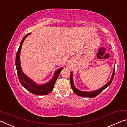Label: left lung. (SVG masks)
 Here are the masks:
<instances>
[{"label":"left lung","instance_id":"left-lung-1","mask_svg":"<svg viewBox=\"0 0 127 127\" xmlns=\"http://www.w3.org/2000/svg\"><path fill=\"white\" fill-rule=\"evenodd\" d=\"M114 74H115V68L114 69L113 73V75H112L111 79L109 82L106 83V84L104 86L102 87V88H99V89H97L96 91H91V92H84V91H81L80 90H79V89H78L75 87L73 82V78H72V73L71 72V75H70V84H71L72 91H73V92L75 93L76 95H79V96L84 97H95V96H97V95H98L99 93L102 92L105 88H106L108 86H109L111 84L112 81H113L114 79Z\"/></svg>","mask_w":127,"mask_h":127}]
</instances>
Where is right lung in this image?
I'll use <instances>...</instances> for the list:
<instances>
[{
	"label": "right lung",
	"mask_w": 127,
	"mask_h": 127,
	"mask_svg": "<svg viewBox=\"0 0 127 127\" xmlns=\"http://www.w3.org/2000/svg\"><path fill=\"white\" fill-rule=\"evenodd\" d=\"M31 33L26 34L22 40L21 41L19 48H18L17 52L16 57V66L17 69V72L18 77L19 79L20 82L22 86L28 90L29 92L33 93V94L37 95H46L49 94L50 92L52 91L55 86V82L57 80V78L59 77V75L61 72V70L63 69V67L60 68L59 69L56 70L55 74H54L52 79L49 81L48 83H45L44 84L38 85L35 83L34 81H32L31 79L28 77L22 71L21 67L20 64V52L21 49L22 48V43H24L25 39Z\"/></svg>",
	"instance_id": "obj_1"
}]
</instances>
